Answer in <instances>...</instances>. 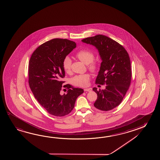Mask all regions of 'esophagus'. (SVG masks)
I'll use <instances>...</instances> for the list:
<instances>
[{
    "instance_id": "1",
    "label": "esophagus",
    "mask_w": 160,
    "mask_h": 160,
    "mask_svg": "<svg viewBox=\"0 0 160 160\" xmlns=\"http://www.w3.org/2000/svg\"><path fill=\"white\" fill-rule=\"evenodd\" d=\"M84 91H85V92H91V91H92V89H91V88H87V89H84Z\"/></svg>"
}]
</instances>
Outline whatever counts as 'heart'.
Returning <instances> with one entry per match:
<instances>
[{
    "instance_id": "b5f03b06",
    "label": "heart",
    "mask_w": 160,
    "mask_h": 160,
    "mask_svg": "<svg viewBox=\"0 0 160 160\" xmlns=\"http://www.w3.org/2000/svg\"><path fill=\"white\" fill-rule=\"evenodd\" d=\"M76 58L85 64H88V68L92 71L96 70L97 64L94 61V54L91 51L88 50H81L76 53ZM63 68L66 72H69L71 70L72 60L71 58L66 56L63 60ZM90 76L88 73L78 75L72 78V83L75 85L79 87H87L89 84Z\"/></svg>"
}]
</instances>
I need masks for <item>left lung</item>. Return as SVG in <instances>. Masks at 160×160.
<instances>
[{
	"label": "left lung",
	"instance_id": "left-lung-1",
	"mask_svg": "<svg viewBox=\"0 0 160 160\" xmlns=\"http://www.w3.org/2000/svg\"><path fill=\"white\" fill-rule=\"evenodd\" d=\"M81 41L98 50L102 62L95 83L106 84L104 90H92L98 98L95 107L102 111L112 110L121 104L130 86L131 61L126 49L114 40L102 34L88 37Z\"/></svg>",
	"mask_w": 160,
	"mask_h": 160
}]
</instances>
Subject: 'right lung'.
Listing matches in <instances>:
<instances>
[{"mask_svg": "<svg viewBox=\"0 0 160 160\" xmlns=\"http://www.w3.org/2000/svg\"><path fill=\"white\" fill-rule=\"evenodd\" d=\"M76 47L75 42L68 39H51L37 48L29 60V87L35 98L51 115L68 114L78 97L84 92L83 89L67 84V94H60L65 75L63 59Z\"/></svg>", "mask_w": 160, "mask_h": 160, "instance_id": "obj_1", "label": "right lung"}]
</instances>
